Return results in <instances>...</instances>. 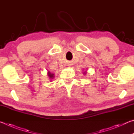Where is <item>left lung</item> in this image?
<instances>
[{"label":"left lung","instance_id":"8db88e82","mask_svg":"<svg viewBox=\"0 0 134 134\" xmlns=\"http://www.w3.org/2000/svg\"><path fill=\"white\" fill-rule=\"evenodd\" d=\"M86 74H87V71H85V72H84L83 74H84V75H86Z\"/></svg>","mask_w":134,"mask_h":134}]
</instances>
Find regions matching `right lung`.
I'll return each instance as SVG.
<instances>
[{
  "instance_id": "1",
  "label": "right lung",
  "mask_w": 134,
  "mask_h": 134,
  "mask_svg": "<svg viewBox=\"0 0 134 134\" xmlns=\"http://www.w3.org/2000/svg\"><path fill=\"white\" fill-rule=\"evenodd\" d=\"M47 75H48L49 79L50 80V81L52 80V79H53L54 78V73H52L49 71H48V72H47Z\"/></svg>"
}]
</instances>
